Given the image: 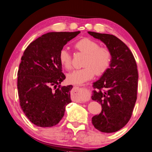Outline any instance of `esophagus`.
Returning a JSON list of instances; mask_svg holds the SVG:
<instances>
[{"label":"esophagus","instance_id":"obj_1","mask_svg":"<svg viewBox=\"0 0 152 152\" xmlns=\"http://www.w3.org/2000/svg\"><path fill=\"white\" fill-rule=\"evenodd\" d=\"M75 88H80V86H75Z\"/></svg>","mask_w":152,"mask_h":152}]
</instances>
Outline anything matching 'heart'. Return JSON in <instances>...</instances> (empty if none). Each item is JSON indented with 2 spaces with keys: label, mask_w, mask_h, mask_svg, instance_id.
<instances>
[{
  "label": "heart",
  "mask_w": 152,
  "mask_h": 152,
  "mask_svg": "<svg viewBox=\"0 0 152 152\" xmlns=\"http://www.w3.org/2000/svg\"><path fill=\"white\" fill-rule=\"evenodd\" d=\"M74 48L85 55L83 61V68L77 69L67 76L68 83L81 85L91 80L95 75H101L107 70L112 61V54L107 47H99V44L91 38H84L74 44ZM59 61L67 70L73 67L72 55L68 50L62 48L59 53Z\"/></svg>",
  "instance_id": "b5f03b06"
}]
</instances>
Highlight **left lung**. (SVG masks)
<instances>
[{"label": "left lung", "instance_id": "1", "mask_svg": "<svg viewBox=\"0 0 152 152\" xmlns=\"http://www.w3.org/2000/svg\"><path fill=\"white\" fill-rule=\"evenodd\" d=\"M88 33L104 42L112 54L110 68L93 83L96 90L91 98L101 103L102 110L92 118V123L101 132H116L128 123L135 105L138 86L136 61L129 47L115 36Z\"/></svg>", "mask_w": 152, "mask_h": 152}]
</instances>
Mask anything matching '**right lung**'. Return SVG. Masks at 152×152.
Returning <instances> with one entry per match:
<instances>
[{
  "mask_svg": "<svg viewBox=\"0 0 152 152\" xmlns=\"http://www.w3.org/2000/svg\"><path fill=\"white\" fill-rule=\"evenodd\" d=\"M80 32L45 34L31 42L23 52L18 72L20 106L30 121L38 126L58 124L66 106L72 102V86L60 85L66 76L59 53Z\"/></svg>",
  "mask_w": 152,
  "mask_h": 152,
  "instance_id": "obj_1",
  "label": "right lung"
}]
</instances>
